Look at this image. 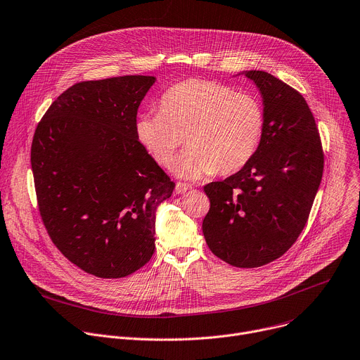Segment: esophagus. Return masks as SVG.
<instances>
[{"label": "esophagus", "mask_w": 360, "mask_h": 360, "mask_svg": "<svg viewBox=\"0 0 360 360\" xmlns=\"http://www.w3.org/2000/svg\"><path fill=\"white\" fill-rule=\"evenodd\" d=\"M192 186L189 185V184H185V182H178L176 184V186H175V192L178 193V195H181V193H185L186 191H189Z\"/></svg>", "instance_id": "34e87169"}]
</instances>
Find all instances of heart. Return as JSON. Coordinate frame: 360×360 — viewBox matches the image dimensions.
<instances>
[{
	"instance_id": "heart-1",
	"label": "heart",
	"mask_w": 360,
	"mask_h": 360,
	"mask_svg": "<svg viewBox=\"0 0 360 360\" xmlns=\"http://www.w3.org/2000/svg\"><path fill=\"white\" fill-rule=\"evenodd\" d=\"M188 132V149L176 159L174 172L201 179L218 169H241L257 153L264 135V109L254 94L208 79L174 84L160 99V110L138 116L139 143L160 167H169Z\"/></svg>"
}]
</instances>
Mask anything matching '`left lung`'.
Returning <instances> with one entry per match:
<instances>
[{"label": "left lung", "mask_w": 360, "mask_h": 360, "mask_svg": "<svg viewBox=\"0 0 360 360\" xmlns=\"http://www.w3.org/2000/svg\"><path fill=\"white\" fill-rule=\"evenodd\" d=\"M264 106V135L237 174L204 186L211 207L202 221L210 250L225 263L254 269L281 257L307 222L324 155L304 97L261 70L244 72Z\"/></svg>", "instance_id": "8db88e82"}]
</instances>
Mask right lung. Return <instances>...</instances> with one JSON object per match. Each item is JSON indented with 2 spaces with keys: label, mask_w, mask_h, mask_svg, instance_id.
I'll return each instance as SVG.
<instances>
[{
  "label": "right lung",
  "mask_w": 360,
  "mask_h": 360,
  "mask_svg": "<svg viewBox=\"0 0 360 360\" xmlns=\"http://www.w3.org/2000/svg\"><path fill=\"white\" fill-rule=\"evenodd\" d=\"M153 76L80 82L37 124L31 169L41 219L61 251L101 278L135 273L155 251L156 208L175 184L139 143Z\"/></svg>",
  "instance_id": "1"
}]
</instances>
